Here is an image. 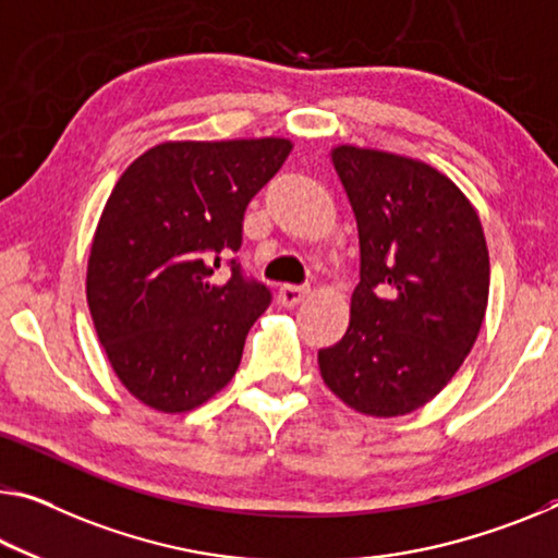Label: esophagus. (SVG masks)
<instances>
[{
    "instance_id": "esophagus-1",
    "label": "esophagus",
    "mask_w": 558,
    "mask_h": 558,
    "mask_svg": "<svg viewBox=\"0 0 558 558\" xmlns=\"http://www.w3.org/2000/svg\"><path fill=\"white\" fill-rule=\"evenodd\" d=\"M307 295H311V288L307 286H282L278 293V300H280V305L293 307L298 303H303Z\"/></svg>"
}]
</instances>
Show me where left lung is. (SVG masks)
Listing matches in <instances>:
<instances>
[{"label":"left lung","instance_id":"left-lung-1","mask_svg":"<svg viewBox=\"0 0 558 558\" xmlns=\"http://www.w3.org/2000/svg\"><path fill=\"white\" fill-rule=\"evenodd\" d=\"M332 163L360 235L350 327L317 352L325 385L373 417H400L445 390L470 355L489 298L480 216L412 158L338 146Z\"/></svg>","mask_w":558,"mask_h":558}]
</instances>
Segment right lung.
<instances>
[{"label": "right lung", "mask_w": 558, "mask_h": 558, "mask_svg": "<svg viewBox=\"0 0 558 558\" xmlns=\"http://www.w3.org/2000/svg\"><path fill=\"white\" fill-rule=\"evenodd\" d=\"M286 138L175 141L113 185L88 255L86 300L123 387L158 412H189L231 383L270 290L228 260L247 203L280 171Z\"/></svg>", "instance_id": "add662e5"}]
</instances>
